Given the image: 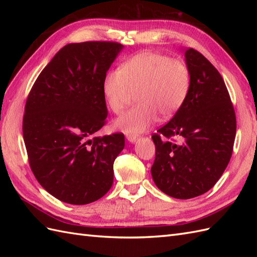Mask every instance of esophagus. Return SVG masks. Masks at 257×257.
<instances>
[{"label": "esophagus", "instance_id": "esophagus-1", "mask_svg": "<svg viewBox=\"0 0 257 257\" xmlns=\"http://www.w3.org/2000/svg\"><path fill=\"white\" fill-rule=\"evenodd\" d=\"M126 139H127V141H128L130 143H132V144H135V143L138 141V136L127 134V135H126Z\"/></svg>", "mask_w": 257, "mask_h": 257}]
</instances>
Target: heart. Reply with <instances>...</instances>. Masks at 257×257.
Listing matches in <instances>:
<instances>
[{"label":"heart","instance_id":"heart-1","mask_svg":"<svg viewBox=\"0 0 257 257\" xmlns=\"http://www.w3.org/2000/svg\"><path fill=\"white\" fill-rule=\"evenodd\" d=\"M190 85L191 74L183 62L144 51L107 73L102 91L106 104L116 114L125 109L131 93L137 92V105L119 116L114 126L125 134L138 135L149 130L158 115L165 120L180 109Z\"/></svg>","mask_w":257,"mask_h":257}]
</instances>
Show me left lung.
Listing matches in <instances>:
<instances>
[{
  "label": "left lung",
  "instance_id": "left-lung-1",
  "mask_svg": "<svg viewBox=\"0 0 257 257\" xmlns=\"http://www.w3.org/2000/svg\"><path fill=\"white\" fill-rule=\"evenodd\" d=\"M182 51L191 74L190 90L173 119L152 136L155 160L151 175L166 195L189 199L208 192L227 167L236 136V115L216 68L198 51ZM172 137L181 142H168L167 138Z\"/></svg>",
  "mask_w": 257,
  "mask_h": 257
}]
</instances>
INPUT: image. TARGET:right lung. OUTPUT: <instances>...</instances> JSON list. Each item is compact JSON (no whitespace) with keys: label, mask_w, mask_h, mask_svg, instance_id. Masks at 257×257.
Segmentation results:
<instances>
[{"label":"right lung","mask_w":257,"mask_h":257,"mask_svg":"<svg viewBox=\"0 0 257 257\" xmlns=\"http://www.w3.org/2000/svg\"><path fill=\"white\" fill-rule=\"evenodd\" d=\"M124 46H64L46 66L26 103L22 132L31 169L43 188L71 205L93 203L110 190L124 135L95 137L107 107L102 84Z\"/></svg>","instance_id":"add662e5"}]
</instances>
